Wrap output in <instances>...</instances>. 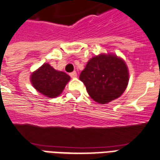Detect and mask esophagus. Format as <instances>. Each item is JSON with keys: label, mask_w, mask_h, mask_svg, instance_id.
I'll return each instance as SVG.
<instances>
[{"label": "esophagus", "mask_w": 160, "mask_h": 160, "mask_svg": "<svg viewBox=\"0 0 160 160\" xmlns=\"http://www.w3.org/2000/svg\"><path fill=\"white\" fill-rule=\"evenodd\" d=\"M70 77L71 78H77V72H72L70 73Z\"/></svg>", "instance_id": "1"}]
</instances>
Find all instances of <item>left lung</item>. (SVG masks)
I'll list each match as a JSON object with an SVG mask.
<instances>
[{
  "label": "left lung",
  "instance_id": "8db88e82",
  "mask_svg": "<svg viewBox=\"0 0 160 160\" xmlns=\"http://www.w3.org/2000/svg\"><path fill=\"white\" fill-rule=\"evenodd\" d=\"M79 79L94 101L107 103L124 92L128 82V72L122 59L113 55L101 54L88 61Z\"/></svg>",
  "mask_w": 160,
  "mask_h": 160
}]
</instances>
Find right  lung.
<instances>
[{"instance_id":"right-lung-1","label":"right lung","mask_w":160,"mask_h":160,"mask_svg":"<svg viewBox=\"0 0 160 160\" xmlns=\"http://www.w3.org/2000/svg\"><path fill=\"white\" fill-rule=\"evenodd\" d=\"M70 77L63 72H58L48 63L43 64L31 76L33 87L48 98L58 97L62 92Z\"/></svg>"}]
</instances>
